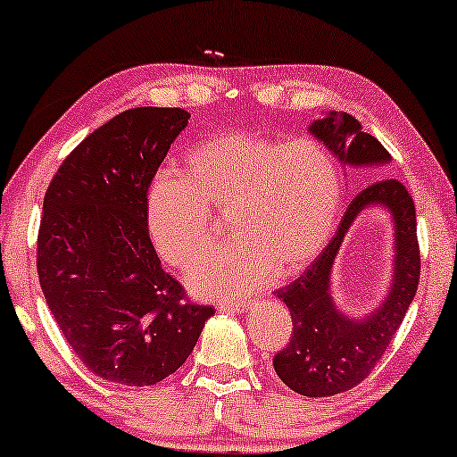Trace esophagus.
<instances>
[{"instance_id": "1", "label": "esophagus", "mask_w": 457, "mask_h": 457, "mask_svg": "<svg viewBox=\"0 0 457 457\" xmlns=\"http://www.w3.org/2000/svg\"><path fill=\"white\" fill-rule=\"evenodd\" d=\"M252 305H253V299H247V302H235V303L224 302V303H220V310L235 312V314H243V312H247Z\"/></svg>"}]
</instances>
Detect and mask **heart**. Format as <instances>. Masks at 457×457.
<instances>
[{"instance_id":"b5f03b06","label":"heart","mask_w":457,"mask_h":457,"mask_svg":"<svg viewBox=\"0 0 457 457\" xmlns=\"http://www.w3.org/2000/svg\"><path fill=\"white\" fill-rule=\"evenodd\" d=\"M185 164V177L160 174L149 187L145 228L155 253L183 268L212 243L210 210L228 212L235 239L187 272L197 295L237 297L277 272L293 277L333 237L343 183L318 139L222 133L199 143Z\"/></svg>"}]
</instances>
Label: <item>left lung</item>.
I'll return each mask as SVG.
<instances>
[{
	"label": "left lung",
	"instance_id": "left-lung-1",
	"mask_svg": "<svg viewBox=\"0 0 457 457\" xmlns=\"http://www.w3.org/2000/svg\"><path fill=\"white\" fill-rule=\"evenodd\" d=\"M310 133L322 141L341 164L378 166L391 155L378 139L361 130V124L347 112H330L314 120ZM390 210L396 224V260L390 295L364 319H352L336 308L329 291V274L345 235L360 211L368 207ZM420 280V249L416 237L414 199L397 179H383L368 185L347 205L333 239L277 297L291 312L293 335L289 345L274 355L278 378L299 395L328 397L360 385L397 333Z\"/></svg>",
	"mask_w": 457,
	"mask_h": 457
}]
</instances>
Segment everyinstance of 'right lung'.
I'll list each match as a JSON object with an SVG mask.
<instances>
[{
    "label": "right lung",
    "mask_w": 457,
    "mask_h": 457,
    "mask_svg": "<svg viewBox=\"0 0 457 457\" xmlns=\"http://www.w3.org/2000/svg\"><path fill=\"white\" fill-rule=\"evenodd\" d=\"M191 114L133 108L79 143L43 199L37 272L85 368L112 383L155 385L189 358L212 305L164 272L145 228V197Z\"/></svg>",
    "instance_id": "obj_1"
}]
</instances>
